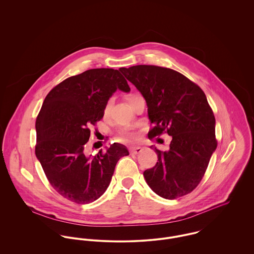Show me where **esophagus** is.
I'll return each mask as SVG.
<instances>
[{
	"instance_id": "esophagus-1",
	"label": "esophagus",
	"mask_w": 254,
	"mask_h": 254,
	"mask_svg": "<svg viewBox=\"0 0 254 254\" xmlns=\"http://www.w3.org/2000/svg\"><path fill=\"white\" fill-rule=\"evenodd\" d=\"M142 148L140 147H134V148H131L130 149V154H132V155H137V154H139L142 152Z\"/></svg>"
}]
</instances>
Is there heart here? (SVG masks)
Returning <instances> with one entry per match:
<instances>
[{"label":"heart","mask_w":254,"mask_h":254,"mask_svg":"<svg viewBox=\"0 0 254 254\" xmlns=\"http://www.w3.org/2000/svg\"><path fill=\"white\" fill-rule=\"evenodd\" d=\"M137 96H138V95H134V94L127 96V102H128V104L131 102V100H132V99H134V98H135V97H137ZM111 107H112V100L108 101V102H107V104L105 105V108H104V114H105V115H108V114L110 113V111H111ZM136 137H137L136 133H134V132L130 131V130H129V129H127V128H124V129H122V130L120 131V138H121V139H123V140L135 139Z\"/></svg>","instance_id":"heart-1"}]
</instances>
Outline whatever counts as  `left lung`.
Masks as SVG:
<instances>
[{"label":"left lung","mask_w":254,"mask_h":254,"mask_svg":"<svg viewBox=\"0 0 254 254\" xmlns=\"http://www.w3.org/2000/svg\"><path fill=\"white\" fill-rule=\"evenodd\" d=\"M140 91L154 127L149 138L165 130L172 140L158 155L156 166L143 172L149 187L160 197L173 199L191 193L200 182L217 147L215 118L199 86L182 74L154 65L121 68Z\"/></svg>","instance_id":"8db88e82"}]
</instances>
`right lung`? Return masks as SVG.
Returning a JSON list of instances; mask_svg holds the SVG:
<instances>
[{
  "label": "right lung",
  "instance_id": "obj_1",
  "mask_svg": "<svg viewBox=\"0 0 254 254\" xmlns=\"http://www.w3.org/2000/svg\"><path fill=\"white\" fill-rule=\"evenodd\" d=\"M130 88L120 70L90 69L70 77L46 96L36 121V157L51 185L67 199L89 203L107 190L118 161L127 156L123 144L86 156L89 127L104 115L114 92Z\"/></svg>",
  "mask_w": 254,
  "mask_h": 254
}]
</instances>
